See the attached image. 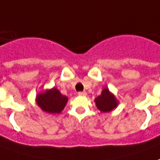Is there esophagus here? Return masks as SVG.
Masks as SVG:
<instances>
[{
	"label": "esophagus",
	"instance_id": "34e87169",
	"mask_svg": "<svg viewBox=\"0 0 160 160\" xmlns=\"http://www.w3.org/2000/svg\"><path fill=\"white\" fill-rule=\"evenodd\" d=\"M78 95L79 96H86V92H78Z\"/></svg>",
	"mask_w": 160,
	"mask_h": 160
}]
</instances>
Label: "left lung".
Here are the masks:
<instances>
[{"mask_svg": "<svg viewBox=\"0 0 160 160\" xmlns=\"http://www.w3.org/2000/svg\"><path fill=\"white\" fill-rule=\"evenodd\" d=\"M96 105L102 112H110L118 105L116 98L108 88H104L102 94L95 99Z\"/></svg>", "mask_w": 160, "mask_h": 160, "instance_id": "left-lung-1", "label": "left lung"}]
</instances>
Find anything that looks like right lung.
<instances>
[{"label":"right lung","mask_w":160,"mask_h":160,"mask_svg":"<svg viewBox=\"0 0 160 160\" xmlns=\"http://www.w3.org/2000/svg\"><path fill=\"white\" fill-rule=\"evenodd\" d=\"M68 102V98L62 95L57 88L47 90L36 96V103L41 109L49 113H60Z\"/></svg>","instance_id":"add662e5"}]
</instances>
